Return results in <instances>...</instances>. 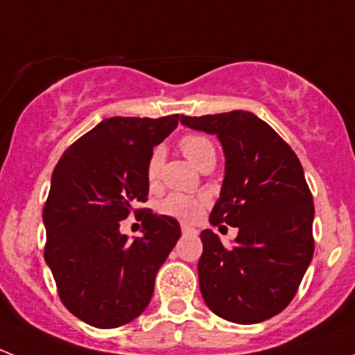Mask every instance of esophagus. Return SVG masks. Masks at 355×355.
Wrapping results in <instances>:
<instances>
[{
  "label": "esophagus",
  "mask_w": 355,
  "mask_h": 355,
  "mask_svg": "<svg viewBox=\"0 0 355 355\" xmlns=\"http://www.w3.org/2000/svg\"><path fill=\"white\" fill-rule=\"evenodd\" d=\"M182 234H184V235H194V234H198V230H196L194 227H189V225H182Z\"/></svg>",
  "instance_id": "obj_1"
}]
</instances>
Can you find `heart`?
Listing matches in <instances>:
<instances>
[{"label":"heart","instance_id":"1","mask_svg":"<svg viewBox=\"0 0 355 355\" xmlns=\"http://www.w3.org/2000/svg\"><path fill=\"white\" fill-rule=\"evenodd\" d=\"M180 149L196 166H200L206 159L214 157V146L204 135H185L180 141ZM161 163H163V151L159 148L151 153L148 161V178L149 182H155L159 177ZM207 200L204 198H194L187 194H170L163 202L159 204V211L166 216L177 218L182 221H196L202 214Z\"/></svg>","mask_w":355,"mask_h":355}]
</instances>
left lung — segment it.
Listing matches in <instances>:
<instances>
[{
	"label": "left lung",
	"instance_id": "8db88e82",
	"mask_svg": "<svg viewBox=\"0 0 355 355\" xmlns=\"http://www.w3.org/2000/svg\"><path fill=\"white\" fill-rule=\"evenodd\" d=\"M180 123L220 141L225 178L209 223L239 228L230 249L209 228L200 234L204 302L232 323L270 320L288 306L313 259L314 202L302 164L250 111L182 114Z\"/></svg>",
	"mask_w": 355,
	"mask_h": 355
}]
</instances>
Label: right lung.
<instances>
[{
    "label": "right lung",
    "instance_id": "right-lung-1",
    "mask_svg": "<svg viewBox=\"0 0 355 355\" xmlns=\"http://www.w3.org/2000/svg\"><path fill=\"white\" fill-rule=\"evenodd\" d=\"M180 114L113 116L60 157L42 211L44 259L62 302L96 328H116L144 313L155 280L180 239L175 218L148 211L142 237L128 241L120 221L148 200V161ZM146 209H135V214Z\"/></svg>",
    "mask_w": 355,
    "mask_h": 355
}]
</instances>
